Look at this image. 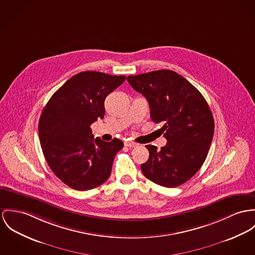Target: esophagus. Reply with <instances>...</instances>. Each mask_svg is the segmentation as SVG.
Segmentation results:
<instances>
[{
  "mask_svg": "<svg viewBox=\"0 0 255 255\" xmlns=\"http://www.w3.org/2000/svg\"><path fill=\"white\" fill-rule=\"evenodd\" d=\"M124 144H125V146H128V147H136V146L138 145L137 142H135L133 140H130V139L124 141Z\"/></svg>",
  "mask_w": 255,
  "mask_h": 255,
  "instance_id": "esophagus-1",
  "label": "esophagus"
}]
</instances>
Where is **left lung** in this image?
Instances as JSON below:
<instances>
[{
	"instance_id": "8db88e82",
	"label": "left lung",
	"mask_w": 255,
	"mask_h": 255,
	"mask_svg": "<svg viewBox=\"0 0 255 255\" xmlns=\"http://www.w3.org/2000/svg\"><path fill=\"white\" fill-rule=\"evenodd\" d=\"M143 95L150 118L163 123L165 146L145 145L148 160L140 165L146 178L164 187H176L196 174L204 164L215 132L210 107L189 81L170 70L153 71L127 78Z\"/></svg>"
}]
</instances>
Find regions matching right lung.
<instances>
[{"mask_svg": "<svg viewBox=\"0 0 255 255\" xmlns=\"http://www.w3.org/2000/svg\"><path fill=\"white\" fill-rule=\"evenodd\" d=\"M125 76L86 71L67 80L49 99L39 121L44 158L61 181L85 191L96 188L111 176L113 163L123 142L94 138L91 124L105 116V99Z\"/></svg>", "mask_w": 255, "mask_h": 255, "instance_id": "right-lung-1", "label": "right lung"}]
</instances>
